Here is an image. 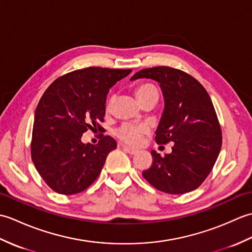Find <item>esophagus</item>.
I'll use <instances>...</instances> for the list:
<instances>
[{"instance_id":"obj_1","label":"esophagus","mask_w":252,"mask_h":252,"mask_svg":"<svg viewBox=\"0 0 252 252\" xmlns=\"http://www.w3.org/2000/svg\"><path fill=\"white\" fill-rule=\"evenodd\" d=\"M122 149H123V151H125L126 154H129V155H135V154L137 153V151H135V149H132V148H130V147H126V146H123V145H122Z\"/></svg>"}]
</instances>
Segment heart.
Here are the masks:
<instances>
[{"label":"heart","mask_w":252,"mask_h":252,"mask_svg":"<svg viewBox=\"0 0 252 252\" xmlns=\"http://www.w3.org/2000/svg\"><path fill=\"white\" fill-rule=\"evenodd\" d=\"M135 94L137 96L138 100L142 101L145 100L149 96L154 94H158L156 88L153 84L144 83L138 85L135 89ZM114 103V97H110L107 101L106 109L110 110ZM149 133V127L146 125H135V123L125 122L117 127L115 130V135L119 138L121 142H123L129 146H138L143 141V137Z\"/></svg>","instance_id":"b5f03b06"}]
</instances>
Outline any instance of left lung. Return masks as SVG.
<instances>
[{
  "label": "left lung",
  "mask_w": 252,
  "mask_h": 252,
  "mask_svg": "<svg viewBox=\"0 0 252 252\" xmlns=\"http://www.w3.org/2000/svg\"><path fill=\"white\" fill-rule=\"evenodd\" d=\"M152 79L161 88L164 109L156 130L157 144L174 143L172 153L152 151L153 164L143 176L155 189L185 194L199 187L215 165L222 132L206 89L179 69L160 66L143 69L131 78Z\"/></svg>",
  "instance_id": "left-lung-1"
}]
</instances>
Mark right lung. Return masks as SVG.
<instances>
[{"label": "right lung", "mask_w": 252, "mask_h": 252, "mask_svg": "<svg viewBox=\"0 0 252 252\" xmlns=\"http://www.w3.org/2000/svg\"><path fill=\"white\" fill-rule=\"evenodd\" d=\"M131 71L80 69L56 79L42 95L34 112L31 158L42 179L58 194L87 189L117 148L110 136H101L97 145L84 144L81 137L104 121L109 89Z\"/></svg>", "instance_id": "obj_1"}]
</instances>
